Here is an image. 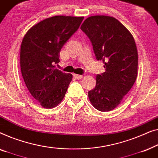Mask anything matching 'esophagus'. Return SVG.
Here are the masks:
<instances>
[{
	"instance_id": "esophagus-1",
	"label": "esophagus",
	"mask_w": 158,
	"mask_h": 158,
	"mask_svg": "<svg viewBox=\"0 0 158 158\" xmlns=\"http://www.w3.org/2000/svg\"><path fill=\"white\" fill-rule=\"evenodd\" d=\"M73 76H74V77L76 79H82V75H79V74H73Z\"/></svg>"
}]
</instances>
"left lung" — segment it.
<instances>
[{"instance_id":"obj_1","label":"left lung","mask_w":158,"mask_h":158,"mask_svg":"<svg viewBox=\"0 0 158 158\" xmlns=\"http://www.w3.org/2000/svg\"><path fill=\"white\" fill-rule=\"evenodd\" d=\"M81 29L106 70L97 74L96 86L89 92V98L97 110L111 111L119 105L137 78L138 54L135 39L118 20L106 15L87 18Z\"/></svg>"}]
</instances>
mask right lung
<instances>
[{
    "label": "right lung",
    "instance_id": "add662e5",
    "mask_svg": "<svg viewBox=\"0 0 158 158\" xmlns=\"http://www.w3.org/2000/svg\"><path fill=\"white\" fill-rule=\"evenodd\" d=\"M84 17L56 15L35 24L21 46V70L32 97L44 108L56 106L64 99L72 75L55 69L64 44L77 31Z\"/></svg>",
    "mask_w": 158,
    "mask_h": 158
}]
</instances>
